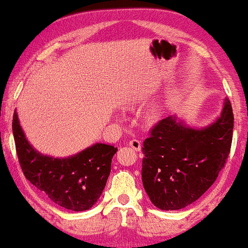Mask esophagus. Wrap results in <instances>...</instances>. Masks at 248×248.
<instances>
[{
  "mask_svg": "<svg viewBox=\"0 0 248 248\" xmlns=\"http://www.w3.org/2000/svg\"><path fill=\"white\" fill-rule=\"evenodd\" d=\"M128 144L133 148L136 152H140L141 150V141L140 140H137V139H132L130 140V142H128Z\"/></svg>",
  "mask_w": 248,
  "mask_h": 248,
  "instance_id": "obj_1",
  "label": "esophagus"
}]
</instances>
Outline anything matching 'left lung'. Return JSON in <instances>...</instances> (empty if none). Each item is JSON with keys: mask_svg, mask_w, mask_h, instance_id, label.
I'll return each mask as SVG.
<instances>
[{"mask_svg": "<svg viewBox=\"0 0 248 248\" xmlns=\"http://www.w3.org/2000/svg\"><path fill=\"white\" fill-rule=\"evenodd\" d=\"M233 114L226 98L221 116L202 130L166 117L143 141L142 183L156 207L180 210L201 197L217 180L230 154Z\"/></svg>", "mask_w": 248, "mask_h": 248, "instance_id": "8db88e82", "label": "left lung"}]
</instances>
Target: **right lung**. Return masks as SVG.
I'll return each mask as SVG.
<instances>
[{
    "label": "right lung",
    "instance_id": "right-lung-1",
    "mask_svg": "<svg viewBox=\"0 0 248 248\" xmlns=\"http://www.w3.org/2000/svg\"><path fill=\"white\" fill-rule=\"evenodd\" d=\"M12 131L21 171L31 185L67 210L86 211L95 204L107 183L117 148L95 143L68 158H52L28 143L16 111Z\"/></svg>",
    "mask_w": 248,
    "mask_h": 248
}]
</instances>
